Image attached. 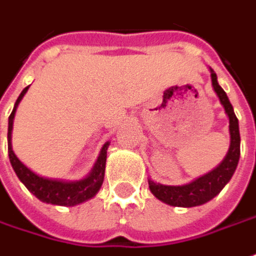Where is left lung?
<instances>
[{
    "instance_id": "1",
    "label": "left lung",
    "mask_w": 256,
    "mask_h": 256,
    "mask_svg": "<svg viewBox=\"0 0 256 256\" xmlns=\"http://www.w3.org/2000/svg\"><path fill=\"white\" fill-rule=\"evenodd\" d=\"M210 78L212 87L215 90L216 96L220 100V104L228 116V132H230V146L228 155L222 160L219 166H216L214 170L208 172L201 178L192 180L191 183L183 186H165L156 183L151 178H148L150 190L154 196L162 202L172 205V206H183L191 208L208 202L212 198H215L222 188L228 183L233 173L236 172L238 159H240V130H238V119L234 114L233 106L228 101L224 90L218 83V78L214 69H210Z\"/></svg>"
}]
</instances>
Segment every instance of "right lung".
<instances>
[{
  "instance_id": "1",
  "label": "right lung",
  "mask_w": 256,
  "mask_h": 256,
  "mask_svg": "<svg viewBox=\"0 0 256 256\" xmlns=\"http://www.w3.org/2000/svg\"><path fill=\"white\" fill-rule=\"evenodd\" d=\"M28 90V86L23 88L20 96L18 97L14 106V110L8 120V154H10V165L15 170L16 176L22 182L33 196H36L40 201L52 205H60V206H74L78 204L84 202L97 194L104 182L105 174V164H106V150L110 142H105L98 155L97 160L94 164V168L91 169L90 174L86 176L82 180L74 182H66V180H58V178H41L32 172L28 166H24L16 156L12 150V128H14V118H15L16 108L19 102L22 101L23 96Z\"/></svg>"
}]
</instances>
